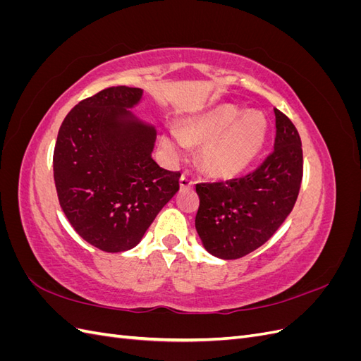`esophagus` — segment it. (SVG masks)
Instances as JSON below:
<instances>
[{
  "instance_id": "1",
  "label": "esophagus",
  "mask_w": 361,
  "mask_h": 361,
  "mask_svg": "<svg viewBox=\"0 0 361 361\" xmlns=\"http://www.w3.org/2000/svg\"><path fill=\"white\" fill-rule=\"evenodd\" d=\"M195 185V182L192 179H190L188 176H180L179 179V187L180 190H188V188H192Z\"/></svg>"
}]
</instances>
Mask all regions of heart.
Returning <instances> with one entry per match:
<instances>
[{"label": "heart", "mask_w": 361, "mask_h": 361, "mask_svg": "<svg viewBox=\"0 0 361 361\" xmlns=\"http://www.w3.org/2000/svg\"><path fill=\"white\" fill-rule=\"evenodd\" d=\"M269 125L260 111L243 113L238 106L221 104L191 118L182 129L169 128L161 143L174 159L183 155L188 143L203 145V169L215 178L231 179L253 164L265 147Z\"/></svg>", "instance_id": "heart-1"}]
</instances>
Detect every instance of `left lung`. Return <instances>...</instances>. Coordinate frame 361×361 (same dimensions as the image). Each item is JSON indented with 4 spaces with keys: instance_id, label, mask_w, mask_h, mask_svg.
<instances>
[{
    "instance_id": "1",
    "label": "left lung",
    "mask_w": 361,
    "mask_h": 361,
    "mask_svg": "<svg viewBox=\"0 0 361 361\" xmlns=\"http://www.w3.org/2000/svg\"><path fill=\"white\" fill-rule=\"evenodd\" d=\"M274 152L245 178L195 185L200 206L195 231L207 253L243 257L277 232L297 202L302 179V150L297 128L274 108Z\"/></svg>"
}]
</instances>
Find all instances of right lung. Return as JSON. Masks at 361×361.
<instances>
[{
    "label": "right lung",
    "mask_w": 361,
    "mask_h": 361,
    "mask_svg": "<svg viewBox=\"0 0 361 361\" xmlns=\"http://www.w3.org/2000/svg\"><path fill=\"white\" fill-rule=\"evenodd\" d=\"M145 92L110 87L63 120L54 149L60 206L84 241L106 253L134 248L179 191L180 173L152 158L155 126L134 113Z\"/></svg>",
    "instance_id": "right-lung-1"
}]
</instances>
